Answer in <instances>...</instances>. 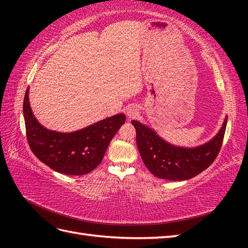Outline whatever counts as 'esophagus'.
I'll use <instances>...</instances> for the list:
<instances>
[{"label":"esophagus","mask_w":248,"mask_h":248,"mask_svg":"<svg viewBox=\"0 0 248 248\" xmlns=\"http://www.w3.org/2000/svg\"><path fill=\"white\" fill-rule=\"evenodd\" d=\"M127 117L129 118V119H131V118H134V117H136V116L139 115V108H138V107H135V105H132V107H130L128 109H127Z\"/></svg>","instance_id":"1"}]
</instances>
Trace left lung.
<instances>
[{
    "instance_id": "1",
    "label": "left lung",
    "mask_w": 248,
    "mask_h": 248,
    "mask_svg": "<svg viewBox=\"0 0 248 248\" xmlns=\"http://www.w3.org/2000/svg\"><path fill=\"white\" fill-rule=\"evenodd\" d=\"M131 123L136 130V144L141 159L152 175L182 181L199 175L214 162L223 144L227 117L212 140L194 148L171 145L148 125L138 120Z\"/></svg>"
}]
</instances>
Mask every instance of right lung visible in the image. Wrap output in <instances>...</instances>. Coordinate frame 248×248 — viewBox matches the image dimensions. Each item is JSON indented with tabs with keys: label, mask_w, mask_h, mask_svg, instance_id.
Instances as JSON below:
<instances>
[{
	"label": "right lung",
	"mask_w": 248,
	"mask_h": 248,
	"mask_svg": "<svg viewBox=\"0 0 248 248\" xmlns=\"http://www.w3.org/2000/svg\"><path fill=\"white\" fill-rule=\"evenodd\" d=\"M29 87L23 101L26 138L31 150L52 170L64 175L81 176L101 163L105 151L124 124L125 115L117 114L88 127L64 133L51 131L38 123L31 112Z\"/></svg>",
	"instance_id": "right-lung-1"
}]
</instances>
